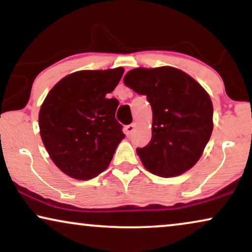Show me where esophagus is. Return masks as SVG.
Listing matches in <instances>:
<instances>
[{
  "instance_id": "1",
  "label": "esophagus",
  "mask_w": 252,
  "mask_h": 252,
  "mask_svg": "<svg viewBox=\"0 0 252 252\" xmlns=\"http://www.w3.org/2000/svg\"><path fill=\"white\" fill-rule=\"evenodd\" d=\"M134 130H135V124H130V125H127L125 127V133H126L127 136L132 135Z\"/></svg>"
}]
</instances>
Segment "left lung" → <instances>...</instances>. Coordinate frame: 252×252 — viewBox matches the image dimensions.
<instances>
[{
    "instance_id": "1",
    "label": "left lung",
    "mask_w": 252,
    "mask_h": 252,
    "mask_svg": "<svg viewBox=\"0 0 252 252\" xmlns=\"http://www.w3.org/2000/svg\"><path fill=\"white\" fill-rule=\"evenodd\" d=\"M124 82L146 95L153 110L150 142L136 149L143 166L163 178L177 177L194 166L213 129V106L204 88L171 66L134 68Z\"/></svg>"
}]
</instances>
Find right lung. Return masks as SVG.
I'll list each match as a JSON object with an SVG mask.
<instances>
[{"instance_id": "add662e5", "label": "right lung", "mask_w": 252, "mask_h": 252, "mask_svg": "<svg viewBox=\"0 0 252 252\" xmlns=\"http://www.w3.org/2000/svg\"><path fill=\"white\" fill-rule=\"evenodd\" d=\"M123 74V67L74 72L57 82L41 105V139L55 165L68 177H97L125 137L115 117L118 99L106 98Z\"/></svg>"}]
</instances>
